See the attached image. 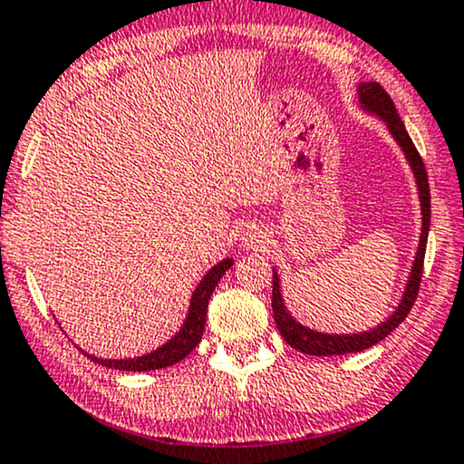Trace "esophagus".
<instances>
[{"label": "esophagus", "mask_w": 464, "mask_h": 464, "mask_svg": "<svg viewBox=\"0 0 464 464\" xmlns=\"http://www.w3.org/2000/svg\"><path fill=\"white\" fill-rule=\"evenodd\" d=\"M263 233L261 231H256V228H248V231L244 233V237H242V244H244V248H259V246L263 244Z\"/></svg>", "instance_id": "obj_1"}]
</instances>
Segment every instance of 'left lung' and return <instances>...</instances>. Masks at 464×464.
<instances>
[{
    "instance_id": "1",
    "label": "left lung",
    "mask_w": 464,
    "mask_h": 464,
    "mask_svg": "<svg viewBox=\"0 0 464 464\" xmlns=\"http://www.w3.org/2000/svg\"><path fill=\"white\" fill-rule=\"evenodd\" d=\"M357 96H360V107L366 113L377 115L398 145H401L404 158H407L409 167H411L415 184H418V195H420V208H421V233H420V244L418 252H415V259L409 272L407 285H404L402 297L398 302L394 313L388 319L381 321L377 327L368 332H355V334H325L310 330V327L302 325L300 321H295V316L289 313V308L285 306L283 293H280V278L278 272L274 269V286H272V308H274V321L278 327L280 336L286 340V344H291L295 351H302L306 355H344V353H360L363 349H371L372 344H377L385 336H390L398 325L407 319L409 310H411L415 297L420 291V280H421V266H424V252L428 242V228H430V188H428V175L424 169V162L415 150L411 137H409L407 128H404L401 115L388 96V92L381 87L377 81H368V83L357 85Z\"/></svg>"
}]
</instances>
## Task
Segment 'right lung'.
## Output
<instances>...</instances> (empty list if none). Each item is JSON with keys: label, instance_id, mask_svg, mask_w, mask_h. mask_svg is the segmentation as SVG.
Segmentation results:
<instances>
[{"label": "right lung", "instance_id": "obj_1", "mask_svg": "<svg viewBox=\"0 0 464 464\" xmlns=\"http://www.w3.org/2000/svg\"><path fill=\"white\" fill-rule=\"evenodd\" d=\"M231 266H233V259H222L203 276L201 283H198L195 291H192L188 314H186L184 325H181L179 332H175V336L171 340H167L162 347H158L156 351H150V353L145 355L130 357V360H104V357L90 355L87 351H83V355H87V360L101 363V366L115 368V371H128V372L158 371V368H167L181 362L186 355H190V351L195 349L198 340H201L203 330H205V316H208L209 297H212V293L216 286H218L220 278Z\"/></svg>", "mask_w": 464, "mask_h": 464}]
</instances>
